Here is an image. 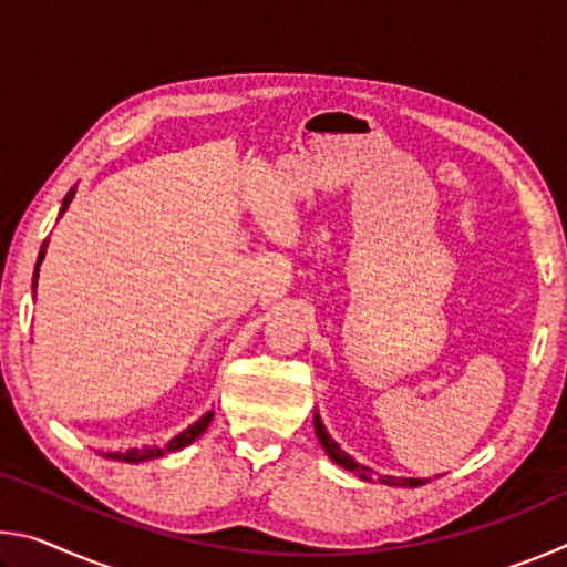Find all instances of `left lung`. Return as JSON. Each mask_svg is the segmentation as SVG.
<instances>
[{"label": "left lung", "mask_w": 567, "mask_h": 567, "mask_svg": "<svg viewBox=\"0 0 567 567\" xmlns=\"http://www.w3.org/2000/svg\"><path fill=\"white\" fill-rule=\"evenodd\" d=\"M315 433H318L320 445L324 447V453H328L332 463H338L340 467L350 470V473H354L360 480H368V483H372V473H375V470H370L368 465L358 463V460L350 457L344 450H340V445L330 437L328 427H324V422H322L318 410H315ZM378 480L382 485H395V487H420V485L430 483L427 477H395V475H378Z\"/></svg>", "instance_id": "8db88e82"}]
</instances>
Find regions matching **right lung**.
Instances as JSON below:
<instances>
[{"instance_id":"add662e5","label":"right lung","mask_w":567,"mask_h":567,"mask_svg":"<svg viewBox=\"0 0 567 567\" xmlns=\"http://www.w3.org/2000/svg\"><path fill=\"white\" fill-rule=\"evenodd\" d=\"M74 195H76V187H72L70 192H66V197L62 199L60 217L66 213V207H70ZM47 243H50V239H44V245L40 249V257H37V267H34V277H32V290L34 292H37V280H40V265H42L44 255H47ZM213 417H215L213 410L205 412V415L199 417L197 422H192L187 430H182L179 435L172 437L165 447H157V445L150 447V445H145V447H132V450H127V453H100V450H97V453L102 457H107V460H120V463H145V460H155V457H162V455H167V453H175V450H182V447H187V445L195 443V440L205 433L209 422H213Z\"/></svg>"}]
</instances>
